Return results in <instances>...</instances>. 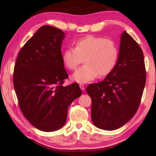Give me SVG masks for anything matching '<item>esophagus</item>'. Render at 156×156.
<instances>
[{"mask_svg":"<svg viewBox=\"0 0 156 156\" xmlns=\"http://www.w3.org/2000/svg\"><path fill=\"white\" fill-rule=\"evenodd\" d=\"M79 86H80V87L82 91H84V86L83 85V84H80V85H79Z\"/></svg>","mask_w":156,"mask_h":156,"instance_id":"1","label":"esophagus"}]
</instances>
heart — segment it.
Returning <instances> with one entry per match:
<instances>
[{
  "label": "heart",
  "instance_id": "b5f03b06",
  "mask_svg": "<svg viewBox=\"0 0 156 156\" xmlns=\"http://www.w3.org/2000/svg\"><path fill=\"white\" fill-rule=\"evenodd\" d=\"M118 56V49L114 41L102 36H87L74 42V47H69L62 52V60L68 69L74 70L83 61L82 66L72 75L79 83H87L98 76H105L112 72Z\"/></svg>",
  "mask_w": 156,
  "mask_h": 156
}]
</instances>
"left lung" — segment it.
<instances>
[{
  "mask_svg": "<svg viewBox=\"0 0 156 156\" xmlns=\"http://www.w3.org/2000/svg\"><path fill=\"white\" fill-rule=\"evenodd\" d=\"M146 83L144 55L125 31L112 72L86 91L91 98V120L98 128L112 131L130 120L138 110Z\"/></svg>",
  "mask_w": 156,
  "mask_h": 156,
  "instance_id": "obj_1",
  "label": "left lung"
}]
</instances>
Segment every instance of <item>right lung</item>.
<instances>
[{
	"instance_id": "obj_1",
	"label": "right lung",
	"mask_w": 156,
	"mask_h": 156,
	"mask_svg": "<svg viewBox=\"0 0 156 156\" xmlns=\"http://www.w3.org/2000/svg\"><path fill=\"white\" fill-rule=\"evenodd\" d=\"M65 34L42 26L20 50L14 66L13 83L20 109L41 131L62 127L69 106L82 94L78 83L62 85L68 78L61 53Z\"/></svg>"
}]
</instances>
